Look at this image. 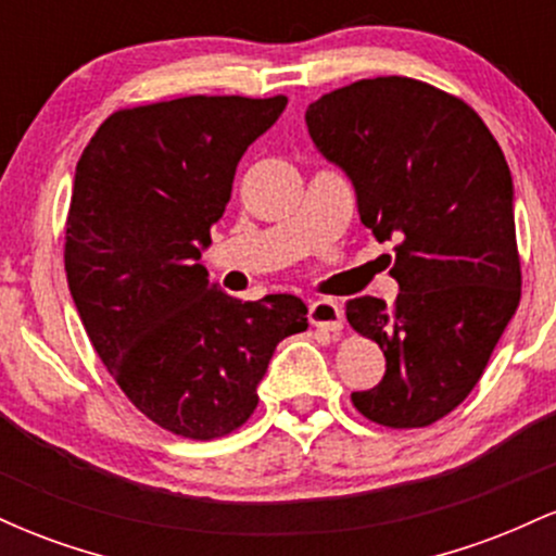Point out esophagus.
<instances>
[{"mask_svg":"<svg viewBox=\"0 0 556 556\" xmlns=\"http://www.w3.org/2000/svg\"><path fill=\"white\" fill-rule=\"evenodd\" d=\"M308 318L311 324L318 329H327V331H340L342 329V308L334 303V300L329 298H321V300H314V303L308 305Z\"/></svg>","mask_w":556,"mask_h":556,"instance_id":"esophagus-1","label":"esophagus"}]
</instances>
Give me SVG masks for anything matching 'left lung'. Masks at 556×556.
I'll use <instances>...</instances> for the list:
<instances>
[{
    "label": "left lung",
    "instance_id": "obj_1",
    "mask_svg": "<svg viewBox=\"0 0 556 556\" xmlns=\"http://www.w3.org/2000/svg\"><path fill=\"white\" fill-rule=\"evenodd\" d=\"M311 140L355 188L361 222L394 240V308L361 295L350 327L387 371L353 392L368 420L420 429L468 397L520 303L515 188L483 119L413 78H368L305 110Z\"/></svg>",
    "mask_w": 556,
    "mask_h": 556
}]
</instances>
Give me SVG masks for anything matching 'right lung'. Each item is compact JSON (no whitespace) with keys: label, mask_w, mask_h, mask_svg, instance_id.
Listing matches in <instances>:
<instances>
[{"label":"right lung","mask_w":556,"mask_h":556,"mask_svg":"<svg viewBox=\"0 0 556 556\" xmlns=\"http://www.w3.org/2000/svg\"><path fill=\"white\" fill-rule=\"evenodd\" d=\"M285 106V96H185L114 112L75 167L70 295L127 400L177 437L245 424L277 344L308 329L300 298L242 303L198 264L238 162Z\"/></svg>","instance_id":"1"}]
</instances>
